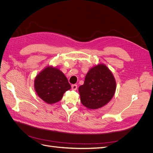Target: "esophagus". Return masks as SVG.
<instances>
[{
	"label": "esophagus",
	"instance_id": "34e87169",
	"mask_svg": "<svg viewBox=\"0 0 153 153\" xmlns=\"http://www.w3.org/2000/svg\"><path fill=\"white\" fill-rule=\"evenodd\" d=\"M71 89L73 91H76L77 89V85L76 84H73L71 85Z\"/></svg>",
	"mask_w": 153,
	"mask_h": 153
}]
</instances>
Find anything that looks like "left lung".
Here are the masks:
<instances>
[{
    "label": "left lung",
    "instance_id": "8db88e82",
    "mask_svg": "<svg viewBox=\"0 0 153 153\" xmlns=\"http://www.w3.org/2000/svg\"><path fill=\"white\" fill-rule=\"evenodd\" d=\"M116 82L113 74L104 64L92 68L87 73L84 84L78 88L82 105L89 109L102 107L113 98Z\"/></svg>",
    "mask_w": 153,
    "mask_h": 153
}]
</instances>
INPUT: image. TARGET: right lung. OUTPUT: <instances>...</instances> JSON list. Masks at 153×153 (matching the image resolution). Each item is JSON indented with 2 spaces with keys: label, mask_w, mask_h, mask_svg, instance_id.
<instances>
[{
  "label": "right lung",
  "mask_w": 153,
  "mask_h": 153,
  "mask_svg": "<svg viewBox=\"0 0 153 153\" xmlns=\"http://www.w3.org/2000/svg\"><path fill=\"white\" fill-rule=\"evenodd\" d=\"M34 88L41 99L53 104L62 99L64 92L71 89V85L61 71L48 66L36 76Z\"/></svg>",
  "instance_id": "1"
}]
</instances>
